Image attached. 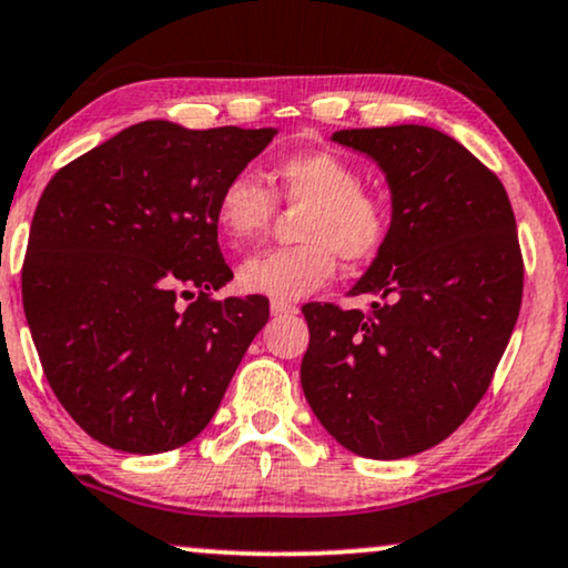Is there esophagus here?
<instances>
[{
    "label": "esophagus",
    "mask_w": 568,
    "mask_h": 568,
    "mask_svg": "<svg viewBox=\"0 0 568 568\" xmlns=\"http://www.w3.org/2000/svg\"><path fill=\"white\" fill-rule=\"evenodd\" d=\"M270 310L275 317H285V314H296L298 306L296 304H288V302H272Z\"/></svg>",
    "instance_id": "34e87169"
}]
</instances>
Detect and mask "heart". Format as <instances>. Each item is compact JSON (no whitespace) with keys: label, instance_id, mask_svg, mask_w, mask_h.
<instances>
[{"label":"heart","instance_id":"obj_1","mask_svg":"<svg viewBox=\"0 0 568 568\" xmlns=\"http://www.w3.org/2000/svg\"><path fill=\"white\" fill-rule=\"evenodd\" d=\"M277 195L306 206L298 222L302 245L248 256L237 266V285L272 302H298L336 275L338 256L365 264L381 254L388 211L378 195L359 187V172L331 150H310L272 169ZM275 197L254 172L232 174L216 197V224L232 248L264 235Z\"/></svg>","mask_w":568,"mask_h":568}]
</instances>
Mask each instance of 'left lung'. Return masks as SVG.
<instances>
[{
	"label": "left lung",
	"instance_id": "left-lung-1",
	"mask_svg": "<svg viewBox=\"0 0 568 568\" xmlns=\"http://www.w3.org/2000/svg\"><path fill=\"white\" fill-rule=\"evenodd\" d=\"M386 176L392 224L349 296L302 306V388L325 432L354 455L399 460L447 439L489 388L524 293L516 216L503 182L432 126L331 136Z\"/></svg>",
	"mask_w": 568,
	"mask_h": 568
}]
</instances>
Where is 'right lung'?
I'll return each instance as SVG.
<instances>
[{"instance_id":"obj_1","label":"right lung","mask_w":568,"mask_h":568,"mask_svg":"<svg viewBox=\"0 0 568 568\" xmlns=\"http://www.w3.org/2000/svg\"><path fill=\"white\" fill-rule=\"evenodd\" d=\"M275 134L142 121L60 169L39 197L23 312L54 396L105 447L155 455L195 439L270 320L264 296L209 293L232 280L219 190Z\"/></svg>"}]
</instances>
